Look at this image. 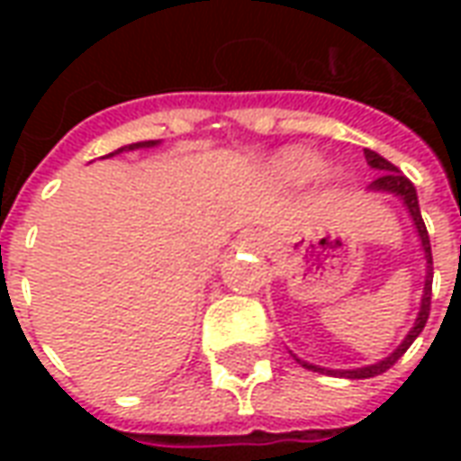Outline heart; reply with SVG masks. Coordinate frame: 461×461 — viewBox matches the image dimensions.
<instances>
[{
    "mask_svg": "<svg viewBox=\"0 0 461 461\" xmlns=\"http://www.w3.org/2000/svg\"><path fill=\"white\" fill-rule=\"evenodd\" d=\"M274 167H276L279 177H284V180L303 182L319 172L321 158L316 152L303 150V148H289V150H284L276 158Z\"/></svg>",
    "mask_w": 461,
    "mask_h": 461,
    "instance_id": "1",
    "label": "heart"
}]
</instances>
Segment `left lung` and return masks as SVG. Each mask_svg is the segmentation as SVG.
<instances>
[{"label": "left lung", "instance_id": "obj_1", "mask_svg": "<svg viewBox=\"0 0 461 461\" xmlns=\"http://www.w3.org/2000/svg\"><path fill=\"white\" fill-rule=\"evenodd\" d=\"M366 160L370 167H375L380 175H377V180L370 182V190L375 192H390V194H395V197H400L402 200V204L407 207V212H410V217H412V221H415V230H417V237H420V241H422V251H425V291H422V301H420V313H417L415 319V326L410 329V333L405 336V340L400 343V346L390 353L387 357H383V360H377V363H373V366H366V367H353V370H326V367H319V366H311V363H306V360H301V357H296L294 353V360H299L301 366L309 367V370H316V373H330V375H339V377H350V380H363V377H375L380 375V373H385V370H390V367L395 366L397 360L402 357V353H405L407 348L412 346V340L422 333V329H425L427 319H429V301H432V247H429V234H427V227L425 221H422V214H420V204H417V190L412 182L407 180L402 172L397 170L393 162H387L383 155H377V152L373 150H366Z\"/></svg>", "mask_w": 461, "mask_h": 461}]
</instances>
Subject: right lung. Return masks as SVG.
<instances>
[{"label": "right lung", "mask_w": 461, "mask_h": 461, "mask_svg": "<svg viewBox=\"0 0 461 461\" xmlns=\"http://www.w3.org/2000/svg\"><path fill=\"white\" fill-rule=\"evenodd\" d=\"M158 145V140H145V142H132V145H125V148H121V150L111 152V155H118V152L122 150H138V148H155Z\"/></svg>", "instance_id": "1"}]
</instances>
